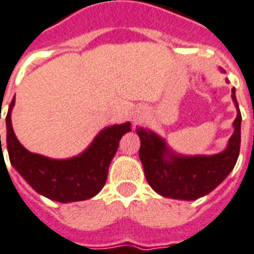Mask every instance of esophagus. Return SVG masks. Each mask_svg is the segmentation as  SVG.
I'll list each match as a JSON object with an SVG mask.
<instances>
[{
    "label": "esophagus",
    "instance_id": "34e87169",
    "mask_svg": "<svg viewBox=\"0 0 254 254\" xmlns=\"http://www.w3.org/2000/svg\"><path fill=\"white\" fill-rule=\"evenodd\" d=\"M143 121V115L141 114H139V113H137V114H135L132 117V122H133V125L136 126V125H139L140 122Z\"/></svg>",
    "mask_w": 254,
    "mask_h": 254
}]
</instances>
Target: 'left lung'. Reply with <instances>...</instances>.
<instances>
[{
  "instance_id": "obj_1",
  "label": "left lung",
  "mask_w": 254,
  "mask_h": 254,
  "mask_svg": "<svg viewBox=\"0 0 254 254\" xmlns=\"http://www.w3.org/2000/svg\"><path fill=\"white\" fill-rule=\"evenodd\" d=\"M231 97L237 111L233 133L226 149L216 155H180L152 129L136 127L144 174L157 194L173 199L195 200L218 188L232 172L240 153L241 113L235 88Z\"/></svg>"
}]
</instances>
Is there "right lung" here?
Masks as SVG:
<instances>
[{
  "label": "right lung",
  "mask_w": 254,
  "mask_h": 254,
  "mask_svg": "<svg viewBox=\"0 0 254 254\" xmlns=\"http://www.w3.org/2000/svg\"><path fill=\"white\" fill-rule=\"evenodd\" d=\"M14 103L15 97L6 114V147L10 164L24 181L40 195L62 203L78 202L97 195L106 184L109 166L118 151L119 140L131 131V123L126 122L105 127L80 155L70 159H51L27 151L19 143L11 126Z\"/></svg>",
  "instance_id": "add662e5"
}]
</instances>
